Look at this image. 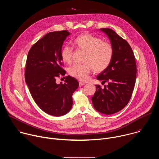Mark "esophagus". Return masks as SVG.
<instances>
[{
	"label": "esophagus",
	"instance_id": "obj_1",
	"mask_svg": "<svg viewBox=\"0 0 159 159\" xmlns=\"http://www.w3.org/2000/svg\"><path fill=\"white\" fill-rule=\"evenodd\" d=\"M79 86H82V85H85V82H79Z\"/></svg>",
	"mask_w": 159,
	"mask_h": 159
}]
</instances>
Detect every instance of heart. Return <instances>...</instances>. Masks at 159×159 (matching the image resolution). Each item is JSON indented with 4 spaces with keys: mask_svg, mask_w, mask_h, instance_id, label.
Listing matches in <instances>:
<instances>
[{
    "mask_svg": "<svg viewBox=\"0 0 159 159\" xmlns=\"http://www.w3.org/2000/svg\"><path fill=\"white\" fill-rule=\"evenodd\" d=\"M74 43L77 48L85 52L86 55L84 64H75L70 68L69 72L71 76L80 80H86L93 69L96 72H101L110 65L114 55V49L111 43L87 33L77 37ZM60 56L63 62L70 63L72 48L65 45L61 50Z\"/></svg>",
    "mask_w": 159,
    "mask_h": 159,
    "instance_id": "heart-1",
    "label": "heart"
}]
</instances>
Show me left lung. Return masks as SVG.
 <instances>
[{"label": "left lung", "instance_id": "obj_1", "mask_svg": "<svg viewBox=\"0 0 159 159\" xmlns=\"http://www.w3.org/2000/svg\"><path fill=\"white\" fill-rule=\"evenodd\" d=\"M111 41L114 49L112 61L106 70L97 77L104 88L96 85L92 98L95 109L105 115H112L123 109L129 101L136 82L137 65L128 43L109 28H101Z\"/></svg>", "mask_w": 159, "mask_h": 159}]
</instances>
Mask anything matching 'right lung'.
<instances>
[{"mask_svg": "<svg viewBox=\"0 0 159 159\" xmlns=\"http://www.w3.org/2000/svg\"><path fill=\"white\" fill-rule=\"evenodd\" d=\"M70 33L54 31L45 34L34 44L28 52L25 81L39 108L48 115L60 116L72 107V94L79 87L74 77H65V84L56 83L57 77L64 75L60 56L63 41Z\"/></svg>", "mask_w": 159, "mask_h": 159, "instance_id": "add662e5", "label": "right lung"}]
</instances>
